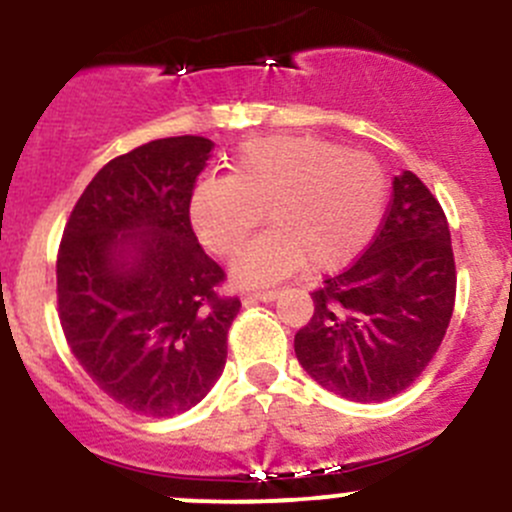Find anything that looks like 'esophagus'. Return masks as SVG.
I'll use <instances>...</instances> for the list:
<instances>
[{
    "label": "esophagus",
    "instance_id": "obj_1",
    "mask_svg": "<svg viewBox=\"0 0 512 512\" xmlns=\"http://www.w3.org/2000/svg\"><path fill=\"white\" fill-rule=\"evenodd\" d=\"M277 297H280V292H277V289H260V292L247 294L245 302H275Z\"/></svg>",
    "mask_w": 512,
    "mask_h": 512
}]
</instances>
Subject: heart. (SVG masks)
Wrapping results in <instances>:
<instances>
[{
	"label": "heart",
	"mask_w": 512,
	"mask_h": 512,
	"mask_svg": "<svg viewBox=\"0 0 512 512\" xmlns=\"http://www.w3.org/2000/svg\"><path fill=\"white\" fill-rule=\"evenodd\" d=\"M386 193L384 170L366 153L317 136H265L237 148L230 178L198 180L188 213L198 240L230 257L267 210L270 230L232 262V277L255 287L309 260L314 270L354 260L384 218Z\"/></svg>",
	"instance_id": "1"
}]
</instances>
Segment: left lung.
I'll return each mask as SVG.
<instances>
[{
	"mask_svg": "<svg viewBox=\"0 0 512 512\" xmlns=\"http://www.w3.org/2000/svg\"><path fill=\"white\" fill-rule=\"evenodd\" d=\"M312 299L314 314L294 334V354L319 386L379 404L421 376L451 322L456 262L446 215L411 170L394 178L374 242Z\"/></svg>",
	"mask_w": 512,
	"mask_h": 512,
	"instance_id": "left-lung-1",
	"label": "left lung"
}]
</instances>
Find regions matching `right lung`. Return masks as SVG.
Wrapping results in <instances>:
<instances>
[{"label": "right lung", "mask_w": 512, "mask_h": 512, "mask_svg": "<svg viewBox=\"0 0 512 512\" xmlns=\"http://www.w3.org/2000/svg\"><path fill=\"white\" fill-rule=\"evenodd\" d=\"M215 143L158 138L108 160L81 193L56 260L59 319L103 394L141 416L183 414L227 359L240 299L190 225V193Z\"/></svg>", "instance_id": "add662e5"}]
</instances>
